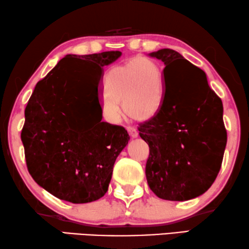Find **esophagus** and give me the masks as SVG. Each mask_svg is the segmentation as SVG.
Listing matches in <instances>:
<instances>
[{
	"mask_svg": "<svg viewBox=\"0 0 249 249\" xmlns=\"http://www.w3.org/2000/svg\"><path fill=\"white\" fill-rule=\"evenodd\" d=\"M127 130H128V132H129V136L131 137V138H137L138 134H139V133H138V131H137V129H134V128L128 127Z\"/></svg>",
	"mask_w": 249,
	"mask_h": 249,
	"instance_id": "34e87169",
	"label": "esophagus"
}]
</instances>
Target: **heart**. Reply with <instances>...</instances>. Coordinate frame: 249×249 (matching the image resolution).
<instances>
[{
    "instance_id": "b5f03b06",
    "label": "heart",
    "mask_w": 249,
    "mask_h": 249,
    "mask_svg": "<svg viewBox=\"0 0 249 249\" xmlns=\"http://www.w3.org/2000/svg\"><path fill=\"white\" fill-rule=\"evenodd\" d=\"M103 112L116 122L121 116L119 104L128 117L143 120L156 111L161 99V72L148 57L139 56L132 62L109 69L105 77Z\"/></svg>"
}]
</instances>
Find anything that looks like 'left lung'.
<instances>
[{"label":"left lung","instance_id":"1","mask_svg":"<svg viewBox=\"0 0 249 249\" xmlns=\"http://www.w3.org/2000/svg\"><path fill=\"white\" fill-rule=\"evenodd\" d=\"M150 56L165 65V92L154 116L138 128L150 148L146 181L158 197L187 201L205 193L221 170L223 104L205 72L178 52L163 48Z\"/></svg>","mask_w":249,"mask_h":249}]
</instances>
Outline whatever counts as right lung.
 Masks as SVG:
<instances>
[{"mask_svg": "<svg viewBox=\"0 0 249 249\" xmlns=\"http://www.w3.org/2000/svg\"><path fill=\"white\" fill-rule=\"evenodd\" d=\"M121 52L67 55L36 84L25 108L21 139L28 172L54 196L80 204L108 191L117 157L128 144L124 127L96 119L80 108L83 97L76 66L81 62L103 67Z\"/></svg>", "mask_w": 249, "mask_h": 249, "instance_id": "add662e5", "label": "right lung"}]
</instances>
